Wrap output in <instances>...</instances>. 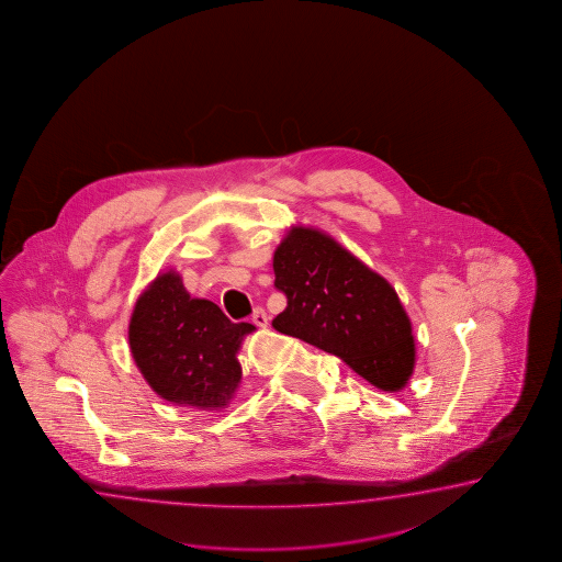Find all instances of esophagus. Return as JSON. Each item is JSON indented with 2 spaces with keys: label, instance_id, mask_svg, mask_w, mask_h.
<instances>
[{
  "label": "esophagus",
  "instance_id": "esophagus-1",
  "mask_svg": "<svg viewBox=\"0 0 562 562\" xmlns=\"http://www.w3.org/2000/svg\"><path fill=\"white\" fill-rule=\"evenodd\" d=\"M251 321H254L257 327H267V325H269V317H267V313H265L263 308H255Z\"/></svg>",
  "mask_w": 562,
  "mask_h": 562
}]
</instances>
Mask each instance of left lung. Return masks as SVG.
I'll return each mask as SVG.
<instances>
[{"mask_svg":"<svg viewBox=\"0 0 562 562\" xmlns=\"http://www.w3.org/2000/svg\"><path fill=\"white\" fill-rule=\"evenodd\" d=\"M276 286L286 307L279 333L339 357L389 393L407 385L415 339L407 311L385 277L374 273L327 233L291 227L273 255Z\"/></svg>","mask_w":562,"mask_h":562,"instance_id":"left-lung-1","label":"left lung"}]
</instances>
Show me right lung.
I'll list each match as a JSON object with an SVG mask.
<instances>
[{"instance_id":"right-lung-1","label":"right lung","mask_w":562,"mask_h":562,"mask_svg":"<svg viewBox=\"0 0 562 562\" xmlns=\"http://www.w3.org/2000/svg\"><path fill=\"white\" fill-rule=\"evenodd\" d=\"M251 323H233L213 301L193 299L176 271L159 273L130 321L133 361L157 395L181 407H227L241 383L237 351Z\"/></svg>"}]
</instances>
